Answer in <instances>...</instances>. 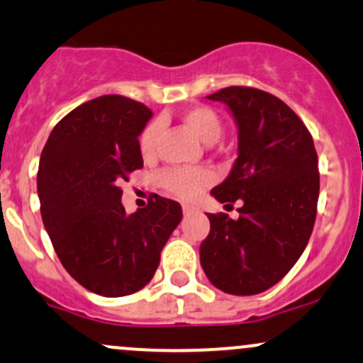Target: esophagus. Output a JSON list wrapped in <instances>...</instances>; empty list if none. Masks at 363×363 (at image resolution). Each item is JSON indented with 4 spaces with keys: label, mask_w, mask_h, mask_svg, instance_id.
I'll list each match as a JSON object with an SVG mask.
<instances>
[{
    "label": "esophagus",
    "mask_w": 363,
    "mask_h": 363,
    "mask_svg": "<svg viewBox=\"0 0 363 363\" xmlns=\"http://www.w3.org/2000/svg\"><path fill=\"white\" fill-rule=\"evenodd\" d=\"M182 212H184V215H191V213L200 212V208H198V206H193V205H182Z\"/></svg>",
    "instance_id": "esophagus-1"
}]
</instances>
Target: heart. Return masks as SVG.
<instances>
[{
	"mask_svg": "<svg viewBox=\"0 0 363 363\" xmlns=\"http://www.w3.org/2000/svg\"><path fill=\"white\" fill-rule=\"evenodd\" d=\"M182 122L189 127L200 141L213 145L222 136V121L218 113L210 106H191L181 115ZM160 136V123L151 122L143 130L139 139V148L145 158L155 157L157 143ZM212 181V174L205 169H167L158 175V184L170 194L191 200Z\"/></svg>",
	"mask_w": 363,
	"mask_h": 363,
	"instance_id": "obj_1",
	"label": "heart"
}]
</instances>
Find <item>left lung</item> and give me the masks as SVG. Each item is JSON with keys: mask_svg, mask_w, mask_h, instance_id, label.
Listing matches in <instances>:
<instances>
[{"mask_svg": "<svg viewBox=\"0 0 363 363\" xmlns=\"http://www.w3.org/2000/svg\"><path fill=\"white\" fill-rule=\"evenodd\" d=\"M220 101L238 127V158L210 191L240 218L208 213L200 262L210 282L238 296L277 284L305 252L318 200V160L305 123L284 101L253 87L230 86L206 96Z\"/></svg>", "mask_w": 363, "mask_h": 363, "instance_id": "left-lung-1", "label": "left lung"}]
</instances>
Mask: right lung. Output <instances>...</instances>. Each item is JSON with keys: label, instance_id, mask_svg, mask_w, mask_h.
<instances>
[{"label": "right lung", "instance_id": "1", "mask_svg": "<svg viewBox=\"0 0 363 363\" xmlns=\"http://www.w3.org/2000/svg\"><path fill=\"white\" fill-rule=\"evenodd\" d=\"M148 106L105 94L72 110L48 138L38 170L41 217L60 262L81 286L106 298L145 288L182 218L177 201L153 194L127 215L123 181L143 169L139 134Z\"/></svg>", "mask_w": 363, "mask_h": 363}]
</instances>
